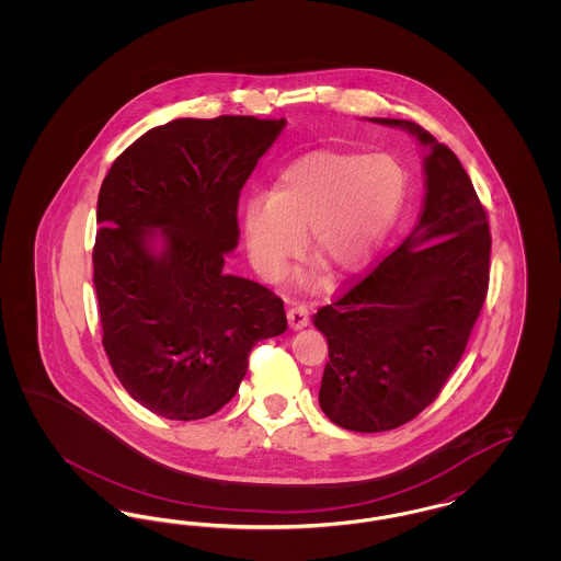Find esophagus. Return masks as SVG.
I'll return each mask as SVG.
<instances>
[{
	"mask_svg": "<svg viewBox=\"0 0 561 561\" xmlns=\"http://www.w3.org/2000/svg\"><path fill=\"white\" fill-rule=\"evenodd\" d=\"M288 323L293 330H300L309 323V309L305 305H293L288 309Z\"/></svg>",
	"mask_w": 561,
	"mask_h": 561,
	"instance_id": "esophagus-1",
	"label": "esophagus"
}]
</instances>
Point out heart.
<instances>
[{
    "mask_svg": "<svg viewBox=\"0 0 561 561\" xmlns=\"http://www.w3.org/2000/svg\"><path fill=\"white\" fill-rule=\"evenodd\" d=\"M408 174L389 153L311 151L284 165L241 210L252 265L279 277L307 245L334 268L362 265L398 220Z\"/></svg>",
    "mask_w": 561,
    "mask_h": 561,
    "instance_id": "heart-1",
    "label": "heart"
}]
</instances>
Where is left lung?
<instances>
[{"instance_id": "8db88e82", "label": "left lung", "mask_w": 561, "mask_h": 561, "mask_svg": "<svg viewBox=\"0 0 561 561\" xmlns=\"http://www.w3.org/2000/svg\"><path fill=\"white\" fill-rule=\"evenodd\" d=\"M370 122L416 136L427 153L414 231L313 316L330 357L321 410L359 433L401 427L439 396L480 318L492 248L488 214L453 151L414 122Z\"/></svg>"}]
</instances>
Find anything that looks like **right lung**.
<instances>
[{
  "label": "right lung",
  "mask_w": 561,
  "mask_h": 561,
  "mask_svg": "<svg viewBox=\"0 0 561 561\" xmlns=\"http://www.w3.org/2000/svg\"><path fill=\"white\" fill-rule=\"evenodd\" d=\"M284 126L174 119L134 140L103 181L92 252L103 347L124 389L163 419L218 412L252 347L288 328L279 296L222 271L241 187Z\"/></svg>",
  "instance_id": "right-lung-1"
}]
</instances>
